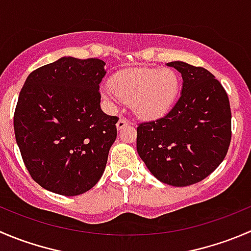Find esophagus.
I'll return each mask as SVG.
<instances>
[{"label":"esophagus","mask_w":251,"mask_h":251,"mask_svg":"<svg viewBox=\"0 0 251 251\" xmlns=\"http://www.w3.org/2000/svg\"><path fill=\"white\" fill-rule=\"evenodd\" d=\"M127 125H128V120L125 118H120L118 123H116V127H118V130H121V128H124Z\"/></svg>","instance_id":"34e87169"}]
</instances>
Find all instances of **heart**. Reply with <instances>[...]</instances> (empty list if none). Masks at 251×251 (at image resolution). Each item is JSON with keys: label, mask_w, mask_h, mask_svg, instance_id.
Instances as JSON below:
<instances>
[{"label": "heart", "mask_w": 251, "mask_h": 251, "mask_svg": "<svg viewBox=\"0 0 251 251\" xmlns=\"http://www.w3.org/2000/svg\"><path fill=\"white\" fill-rule=\"evenodd\" d=\"M104 96L116 103H131L136 115L155 119L173 106L179 92V77L170 69L140 67L114 77L111 86L104 87Z\"/></svg>", "instance_id": "b5f03b06"}]
</instances>
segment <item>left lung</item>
I'll use <instances>...</instances> for the list:
<instances>
[{
    "label": "left lung",
    "instance_id": "8db88e82",
    "mask_svg": "<svg viewBox=\"0 0 251 251\" xmlns=\"http://www.w3.org/2000/svg\"><path fill=\"white\" fill-rule=\"evenodd\" d=\"M182 91L164 116L138 124L137 152L150 172L172 186L207 177L225 159L232 138L229 99L210 71L181 61Z\"/></svg>",
    "mask_w": 251,
    "mask_h": 251
}]
</instances>
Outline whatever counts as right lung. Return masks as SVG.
I'll return each instance as SVG.
<instances>
[{"label":"right lung","instance_id":"1","mask_svg":"<svg viewBox=\"0 0 251 251\" xmlns=\"http://www.w3.org/2000/svg\"><path fill=\"white\" fill-rule=\"evenodd\" d=\"M99 58L61 57L31 72L14 110V135L34 181L76 196L91 190L105 169L118 116L100 109Z\"/></svg>","mask_w":251,"mask_h":251}]
</instances>
